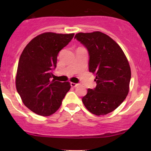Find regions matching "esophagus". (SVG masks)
I'll use <instances>...</instances> for the list:
<instances>
[{"label": "esophagus", "mask_w": 151, "mask_h": 151, "mask_svg": "<svg viewBox=\"0 0 151 151\" xmlns=\"http://www.w3.org/2000/svg\"><path fill=\"white\" fill-rule=\"evenodd\" d=\"M71 86L72 87H76V86H78V84L77 83H73V82H71Z\"/></svg>", "instance_id": "34e87169"}]
</instances>
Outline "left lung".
<instances>
[{"label":"left lung","instance_id":"1","mask_svg":"<svg viewBox=\"0 0 151 151\" xmlns=\"http://www.w3.org/2000/svg\"><path fill=\"white\" fill-rule=\"evenodd\" d=\"M75 38L87 49L88 70L96 76V88H88L82 102L93 114H108L129 93L131 72L128 60L119 45L102 32L78 33Z\"/></svg>","mask_w":151,"mask_h":151}]
</instances>
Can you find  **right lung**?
<instances>
[{
	"label": "right lung",
	"instance_id": "1",
	"mask_svg": "<svg viewBox=\"0 0 151 151\" xmlns=\"http://www.w3.org/2000/svg\"><path fill=\"white\" fill-rule=\"evenodd\" d=\"M74 34L43 33L32 39L22 51L18 62L16 86L22 102L36 114L49 116L60 108L69 91V82L52 80L59 51Z\"/></svg>",
	"mask_w": 151,
	"mask_h": 151
}]
</instances>
